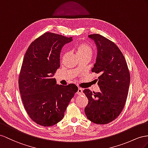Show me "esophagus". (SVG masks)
I'll list each match as a JSON object with an SVG mask.
<instances>
[{
  "instance_id": "34e87169",
  "label": "esophagus",
  "mask_w": 148,
  "mask_h": 148,
  "mask_svg": "<svg viewBox=\"0 0 148 148\" xmlns=\"http://www.w3.org/2000/svg\"><path fill=\"white\" fill-rule=\"evenodd\" d=\"M83 93V89L82 88H78V90L77 92V94H78V95H81V94H82Z\"/></svg>"
}]
</instances>
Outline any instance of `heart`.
<instances>
[{"instance_id":"obj_1","label":"heart","mask_w":148,"mask_h":148,"mask_svg":"<svg viewBox=\"0 0 148 148\" xmlns=\"http://www.w3.org/2000/svg\"><path fill=\"white\" fill-rule=\"evenodd\" d=\"M75 52L78 57L84 55L91 56L92 50L89 45L85 43H80L75 47Z\"/></svg>"}]
</instances>
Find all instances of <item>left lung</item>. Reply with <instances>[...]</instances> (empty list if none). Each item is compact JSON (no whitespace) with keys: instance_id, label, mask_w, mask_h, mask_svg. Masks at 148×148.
<instances>
[{"instance_id":"8db88e82","label":"left lung","mask_w":148,"mask_h":148,"mask_svg":"<svg viewBox=\"0 0 148 148\" xmlns=\"http://www.w3.org/2000/svg\"><path fill=\"white\" fill-rule=\"evenodd\" d=\"M97 47L96 63L92 72L99 73L100 91L84 89L88 104L84 111L89 121L106 124L114 120L123 111L130 84V74L123 54L112 41L99 34L88 36Z\"/></svg>"}]
</instances>
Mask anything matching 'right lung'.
Returning a JSON list of instances; mask_svg holds the SVG:
<instances>
[{"label":"right lung","mask_w":148,"mask_h":148,"mask_svg":"<svg viewBox=\"0 0 148 148\" xmlns=\"http://www.w3.org/2000/svg\"><path fill=\"white\" fill-rule=\"evenodd\" d=\"M73 40L46 32L29 45L18 79L22 103L29 117L40 126H52L61 121L77 86L57 84L52 78L60 67V54L66 44Z\"/></svg>","instance_id":"obj_1"}]
</instances>
